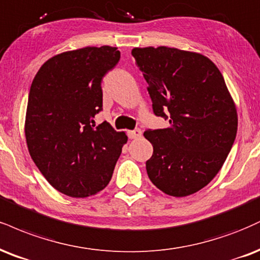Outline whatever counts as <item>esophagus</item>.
<instances>
[{
    "label": "esophagus",
    "instance_id": "1",
    "mask_svg": "<svg viewBox=\"0 0 260 260\" xmlns=\"http://www.w3.org/2000/svg\"><path fill=\"white\" fill-rule=\"evenodd\" d=\"M128 137H129V139H137V138H140V137H142V131H140V129L129 131V132H128Z\"/></svg>",
    "mask_w": 260,
    "mask_h": 260
}]
</instances>
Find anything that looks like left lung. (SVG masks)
Listing matches in <instances>:
<instances>
[{"mask_svg":"<svg viewBox=\"0 0 260 260\" xmlns=\"http://www.w3.org/2000/svg\"><path fill=\"white\" fill-rule=\"evenodd\" d=\"M132 55L155 115L170 112L167 128L144 132L154 148L148 176L167 195H192L211 183L229 155L239 121L235 102L219 69L201 53L150 46L136 47Z\"/></svg>","mask_w":260,"mask_h":260,"instance_id":"obj_1","label":"left lung"}]
</instances>
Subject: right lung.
Instances as JSON below:
<instances>
[{
  "label": "right lung",
  "mask_w": 260,
  "mask_h": 260,
  "mask_svg": "<svg viewBox=\"0 0 260 260\" xmlns=\"http://www.w3.org/2000/svg\"><path fill=\"white\" fill-rule=\"evenodd\" d=\"M116 47H83L49 58L34 77L25 116L30 156L51 185L70 198H88L108 185L126 132L102 110L103 76L120 60Z\"/></svg>",
  "instance_id": "obj_1"
}]
</instances>
